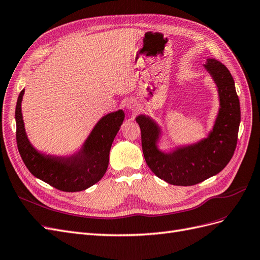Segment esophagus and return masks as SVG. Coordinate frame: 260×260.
Listing matches in <instances>:
<instances>
[{"instance_id": "esophagus-1", "label": "esophagus", "mask_w": 260, "mask_h": 260, "mask_svg": "<svg viewBox=\"0 0 260 260\" xmlns=\"http://www.w3.org/2000/svg\"><path fill=\"white\" fill-rule=\"evenodd\" d=\"M128 108L131 109L132 111H136V109H137V108L135 107V105H128Z\"/></svg>"}]
</instances>
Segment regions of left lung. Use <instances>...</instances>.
<instances>
[{
	"label": "left lung",
	"instance_id": "left-lung-1",
	"mask_svg": "<svg viewBox=\"0 0 260 260\" xmlns=\"http://www.w3.org/2000/svg\"><path fill=\"white\" fill-rule=\"evenodd\" d=\"M204 68L218 88L220 105L214 127L206 138L166 153L157 148L160 126L147 115L136 118L149 169L171 185L193 186L218 174L229 163L237 147L241 110L232 75L227 67L214 58H208Z\"/></svg>",
	"mask_w": 260,
	"mask_h": 260
}]
</instances>
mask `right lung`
Segmentation results:
<instances>
[{"label": "right lung", "instance_id": "right-lung-1", "mask_svg": "<svg viewBox=\"0 0 260 260\" xmlns=\"http://www.w3.org/2000/svg\"><path fill=\"white\" fill-rule=\"evenodd\" d=\"M20 91L16 105V140L24 165L37 178L64 192L85 190L104 177L109 164V153L114 137L124 121L123 110L108 113L95 125L77 153L70 156H55L39 152L24 131Z\"/></svg>", "mask_w": 260, "mask_h": 260}]
</instances>
